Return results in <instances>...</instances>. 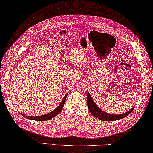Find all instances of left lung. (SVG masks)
Returning a JSON list of instances; mask_svg holds the SVG:
<instances>
[{"instance_id": "left-lung-1", "label": "left lung", "mask_w": 153, "mask_h": 153, "mask_svg": "<svg viewBox=\"0 0 153 153\" xmlns=\"http://www.w3.org/2000/svg\"><path fill=\"white\" fill-rule=\"evenodd\" d=\"M88 109L90 110L91 114H92L94 117L97 118L99 120H103V121H114L117 120H120V119L124 118L127 116L130 113L132 112V110H134V107H133L131 110L128 111L126 113L122 114L119 115H114L106 113L103 111L101 110L100 108L97 106L95 102L93 101L92 98L90 96V94L88 93Z\"/></svg>"}]
</instances>
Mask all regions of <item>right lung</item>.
Returning <instances> with one entry per match:
<instances>
[{
  "mask_svg": "<svg viewBox=\"0 0 153 153\" xmlns=\"http://www.w3.org/2000/svg\"><path fill=\"white\" fill-rule=\"evenodd\" d=\"M67 96L68 95H66L64 97V98L63 99L62 102H61L59 105L56 108V109L48 114H45V115H42V116H25L23 114H21V115L24 116L25 118H28V119H31V120H34L45 121V120H50V119H51L53 117H55V116H57L58 114H59L61 111H62V108H63V105H64V104L65 102V100H66V98H67Z\"/></svg>",
  "mask_w": 153,
  "mask_h": 153,
  "instance_id": "1",
  "label": "right lung"
}]
</instances>
